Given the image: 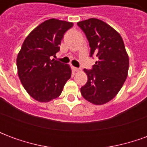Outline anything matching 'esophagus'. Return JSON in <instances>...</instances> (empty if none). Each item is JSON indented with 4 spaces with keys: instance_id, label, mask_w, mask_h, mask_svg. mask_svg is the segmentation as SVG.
<instances>
[{
    "instance_id": "34e87169",
    "label": "esophagus",
    "mask_w": 147,
    "mask_h": 147,
    "mask_svg": "<svg viewBox=\"0 0 147 147\" xmlns=\"http://www.w3.org/2000/svg\"><path fill=\"white\" fill-rule=\"evenodd\" d=\"M73 71H76V72H79V71H80V68H78V67H73Z\"/></svg>"
}]
</instances>
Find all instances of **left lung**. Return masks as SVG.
Returning <instances> with one entry per match:
<instances>
[{
	"mask_svg": "<svg viewBox=\"0 0 147 147\" xmlns=\"http://www.w3.org/2000/svg\"><path fill=\"white\" fill-rule=\"evenodd\" d=\"M77 24L89 41L90 56L98 57L92 70H83L88 80L80 91L90 103L104 105L116 97L126 80L128 55L120 34L105 22L91 18Z\"/></svg>",
	"mask_w": 147,
	"mask_h": 147,
	"instance_id": "1",
	"label": "left lung"
}]
</instances>
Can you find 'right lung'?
Returning a JSON list of instances; mask_svg holds the SVG:
<instances>
[{
  "mask_svg": "<svg viewBox=\"0 0 147 147\" xmlns=\"http://www.w3.org/2000/svg\"><path fill=\"white\" fill-rule=\"evenodd\" d=\"M73 23L50 19L39 24L24 40L16 59L18 76L28 94L39 102L61 95L71 76L69 64L51 57L60 50L64 34Z\"/></svg>",
  "mask_w": 147,
  "mask_h": 147,
  "instance_id": "1",
  "label": "right lung"
}]
</instances>
